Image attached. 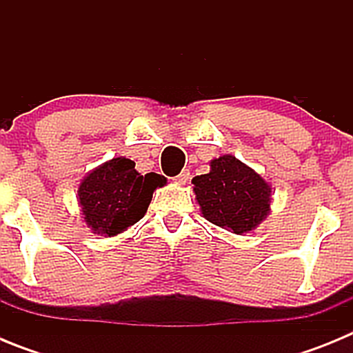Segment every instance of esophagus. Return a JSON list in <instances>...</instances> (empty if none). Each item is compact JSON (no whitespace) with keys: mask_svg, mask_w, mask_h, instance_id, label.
<instances>
[{"mask_svg":"<svg viewBox=\"0 0 353 353\" xmlns=\"http://www.w3.org/2000/svg\"><path fill=\"white\" fill-rule=\"evenodd\" d=\"M189 179H191V171L183 170L182 173L176 174V176H174L173 180H174V183H180V185H183V183L189 182Z\"/></svg>","mask_w":353,"mask_h":353,"instance_id":"1","label":"esophagus"}]
</instances>
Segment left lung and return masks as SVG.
I'll return each instance as SVG.
<instances>
[{
    "label": "left lung",
    "mask_w": 353,
    "mask_h": 353,
    "mask_svg": "<svg viewBox=\"0 0 353 353\" xmlns=\"http://www.w3.org/2000/svg\"><path fill=\"white\" fill-rule=\"evenodd\" d=\"M201 214L215 226L242 235L270 212V185L233 155L210 162V173L192 179Z\"/></svg>",
    "instance_id": "left-lung-1"
}]
</instances>
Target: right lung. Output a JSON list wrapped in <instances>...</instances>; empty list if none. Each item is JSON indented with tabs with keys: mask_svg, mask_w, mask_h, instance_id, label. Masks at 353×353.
Wrapping results in <instances>:
<instances>
[{
	"mask_svg": "<svg viewBox=\"0 0 353 353\" xmlns=\"http://www.w3.org/2000/svg\"><path fill=\"white\" fill-rule=\"evenodd\" d=\"M164 183L162 174L138 173L130 159H111L81 182L77 196L84 223L97 235H118L141 219L154 191Z\"/></svg>",
	"mask_w": 353,
	"mask_h": 353,
	"instance_id": "obj_1",
	"label": "right lung"
}]
</instances>
